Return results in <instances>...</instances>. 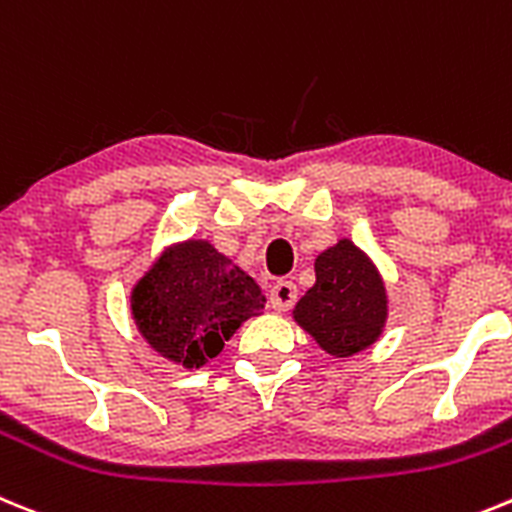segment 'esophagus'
<instances>
[{
    "label": "esophagus",
    "instance_id": "obj_1",
    "mask_svg": "<svg viewBox=\"0 0 512 512\" xmlns=\"http://www.w3.org/2000/svg\"><path fill=\"white\" fill-rule=\"evenodd\" d=\"M298 298L296 285L290 283V280H278V283L270 288V303H273L275 311H288Z\"/></svg>",
    "mask_w": 512,
    "mask_h": 512
}]
</instances>
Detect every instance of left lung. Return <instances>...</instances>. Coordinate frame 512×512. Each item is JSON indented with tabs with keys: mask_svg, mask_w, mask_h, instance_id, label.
<instances>
[{
	"mask_svg": "<svg viewBox=\"0 0 512 512\" xmlns=\"http://www.w3.org/2000/svg\"><path fill=\"white\" fill-rule=\"evenodd\" d=\"M296 321L336 357L370 347L388 316L385 285L352 242L342 239L316 260V285L296 303Z\"/></svg>",
	"mask_w": 512,
	"mask_h": 512,
	"instance_id": "left-lung-1",
	"label": "left lung"
}]
</instances>
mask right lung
I'll list each match as a JSON object with an SVG mask.
<instances>
[{"label":"right lung","instance_id":"right-lung-1","mask_svg":"<svg viewBox=\"0 0 512 512\" xmlns=\"http://www.w3.org/2000/svg\"><path fill=\"white\" fill-rule=\"evenodd\" d=\"M265 301L255 280L209 242H186L165 252L135 285L132 313L163 357L201 367Z\"/></svg>","mask_w":512,"mask_h":512}]
</instances>
